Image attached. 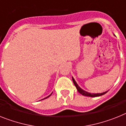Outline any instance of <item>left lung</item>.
<instances>
[{
	"instance_id": "1",
	"label": "left lung",
	"mask_w": 126,
	"mask_h": 126,
	"mask_svg": "<svg viewBox=\"0 0 126 126\" xmlns=\"http://www.w3.org/2000/svg\"><path fill=\"white\" fill-rule=\"evenodd\" d=\"M72 81H73V83L74 84V85L76 86V88L78 90V91L79 92V93L81 94H82L84 96H88V97H98V96H101L102 95H104L105 94L108 92V91L105 92H103V93H101V94H91V93L88 92H86V91L83 90L82 88H80V86H79L78 84V83H76V81H75V79H74V78H72Z\"/></svg>"
}]
</instances>
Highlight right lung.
Returning a JSON list of instances; mask_svg holds the SVG:
<instances>
[{
  "instance_id": "1",
  "label": "right lung",
  "mask_w": 126,
  "mask_h": 126,
  "mask_svg": "<svg viewBox=\"0 0 126 126\" xmlns=\"http://www.w3.org/2000/svg\"><path fill=\"white\" fill-rule=\"evenodd\" d=\"M51 94H50V95H48V97H45V98H44V99H47V97H50V95H51ZM42 100H43V99H42Z\"/></svg>"
}]
</instances>
